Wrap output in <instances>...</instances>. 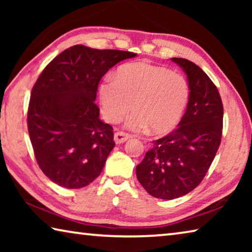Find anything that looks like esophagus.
I'll return each instance as SVG.
<instances>
[{"label": "esophagus", "mask_w": 252, "mask_h": 252, "mask_svg": "<svg viewBox=\"0 0 252 252\" xmlns=\"http://www.w3.org/2000/svg\"><path fill=\"white\" fill-rule=\"evenodd\" d=\"M130 138L131 135L129 133H126V132H122V131H118L114 133V141H116L117 144L126 142V140H129Z\"/></svg>", "instance_id": "esophagus-1"}]
</instances>
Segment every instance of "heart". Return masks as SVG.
Listing matches in <instances>:
<instances>
[{
	"label": "heart",
	"instance_id": "b5f03b06",
	"mask_svg": "<svg viewBox=\"0 0 252 252\" xmlns=\"http://www.w3.org/2000/svg\"><path fill=\"white\" fill-rule=\"evenodd\" d=\"M190 96L185 76L147 62L129 63L116 78L108 76L100 85L102 116L118 122L132 109L126 126L140 131L149 126L152 133L171 131L181 120Z\"/></svg>",
	"mask_w": 252,
	"mask_h": 252
}]
</instances>
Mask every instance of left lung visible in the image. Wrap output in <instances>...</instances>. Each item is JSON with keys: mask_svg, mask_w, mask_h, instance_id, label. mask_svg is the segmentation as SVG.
Here are the masks:
<instances>
[{"mask_svg": "<svg viewBox=\"0 0 252 252\" xmlns=\"http://www.w3.org/2000/svg\"><path fill=\"white\" fill-rule=\"evenodd\" d=\"M188 76L190 96L179 126L153 140L135 172L149 194L171 200L197 188L206 177L222 136L223 105L215 83L187 59L172 58Z\"/></svg>", "mask_w": 252, "mask_h": 252, "instance_id": "left-lung-1", "label": "left lung"}]
</instances>
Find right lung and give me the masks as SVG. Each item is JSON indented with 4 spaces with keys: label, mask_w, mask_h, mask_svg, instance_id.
Here are the masks:
<instances>
[{
    "label": "right lung",
    "mask_w": 252,
    "mask_h": 252,
    "mask_svg": "<svg viewBox=\"0 0 252 252\" xmlns=\"http://www.w3.org/2000/svg\"><path fill=\"white\" fill-rule=\"evenodd\" d=\"M136 53L73 45L55 57L33 85L28 130L40 169L51 181L79 189L99 177L116 143L95 104L106 72Z\"/></svg>",
    "instance_id": "1"
}]
</instances>
